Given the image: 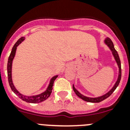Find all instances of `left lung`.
<instances>
[{
    "label": "left lung",
    "mask_w": 130,
    "mask_h": 130,
    "mask_svg": "<svg viewBox=\"0 0 130 130\" xmlns=\"http://www.w3.org/2000/svg\"><path fill=\"white\" fill-rule=\"evenodd\" d=\"M104 42L107 46L109 47V48L110 49V51H111L112 53V55H113L114 59H115V61H116V63H117V66H118V68H119V73H118V77H117V79L115 84H114V86H113V88L107 92L105 94L102 95V96H100L98 97H88L86 96H84L82 94L79 92V91L77 90V89L75 88V86H74V84L73 85V91L75 92V94L77 95V96L79 97L80 99L84 100V101H86V102H90V103H100L101 101H104L105 99H107L108 97L110 96L111 95V94L115 91V90L117 88V87L119 85V82H120V80H121V61H120V59H119V57L118 53L116 51V50L115 49V47H114V45H113V42L111 41V40L109 38H107L106 39L104 40Z\"/></svg>",
    "instance_id": "left-lung-1"
}]
</instances>
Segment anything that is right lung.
<instances>
[{
    "mask_svg": "<svg viewBox=\"0 0 130 130\" xmlns=\"http://www.w3.org/2000/svg\"><path fill=\"white\" fill-rule=\"evenodd\" d=\"M25 40V38L21 37L20 39L17 40V42L15 44V45L13 46L11 53L9 55V59H8V63H7V74H8V79H9V83L10 87H11V90L13 92L15 93V94H17L18 96L23 100V101H25L27 103H38L44 101L45 100H46L51 94L52 92V90H53V86L54 82L56 79L58 75H56L55 76H53L51 79L50 82H49L48 86L47 87V88L46 89V90L44 91L43 92L40 93L39 94L36 95H31V96H26V95L22 94L21 92H19V91L17 90L16 88L15 87L14 84H13V79H12V64H13V59L15 58V53H16V50H17V47L19 46L20 44L22 42Z\"/></svg>",
    "mask_w": 130,
    "mask_h": 130,
    "instance_id": "obj_1",
    "label": "right lung"
}]
</instances>
